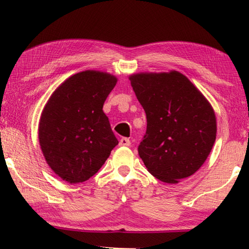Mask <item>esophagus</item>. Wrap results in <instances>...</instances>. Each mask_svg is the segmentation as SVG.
Instances as JSON below:
<instances>
[{
  "label": "esophagus",
  "instance_id": "obj_1",
  "mask_svg": "<svg viewBox=\"0 0 249 249\" xmlns=\"http://www.w3.org/2000/svg\"><path fill=\"white\" fill-rule=\"evenodd\" d=\"M130 145V141L128 138L123 137L120 140V146H124V147H128Z\"/></svg>",
  "mask_w": 249,
  "mask_h": 249
}]
</instances>
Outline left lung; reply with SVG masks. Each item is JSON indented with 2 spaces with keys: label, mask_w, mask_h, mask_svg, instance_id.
Wrapping results in <instances>:
<instances>
[{
  "label": "left lung",
  "mask_w": 249,
  "mask_h": 249,
  "mask_svg": "<svg viewBox=\"0 0 249 249\" xmlns=\"http://www.w3.org/2000/svg\"><path fill=\"white\" fill-rule=\"evenodd\" d=\"M130 84L145 109L147 129L138 154L151 175L178 183L200 169L216 138L212 105L185 75L141 72Z\"/></svg>",
  "instance_id": "1"
}]
</instances>
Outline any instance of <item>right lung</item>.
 <instances>
[{
	"label": "right lung",
	"instance_id": "add662e5",
	"mask_svg": "<svg viewBox=\"0 0 249 249\" xmlns=\"http://www.w3.org/2000/svg\"><path fill=\"white\" fill-rule=\"evenodd\" d=\"M115 75L86 70L62 82L46 103L38 140L48 166L69 183L90 179L119 144L103 104Z\"/></svg>",
	"mask_w": 249,
	"mask_h": 249
}]
</instances>
